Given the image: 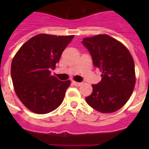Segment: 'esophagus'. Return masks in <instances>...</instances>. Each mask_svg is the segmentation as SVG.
<instances>
[{"label": "esophagus", "mask_w": 149, "mask_h": 149, "mask_svg": "<svg viewBox=\"0 0 149 149\" xmlns=\"http://www.w3.org/2000/svg\"><path fill=\"white\" fill-rule=\"evenodd\" d=\"M72 84H73V85L76 86H81L82 84L83 83H81V82H76V81H72Z\"/></svg>", "instance_id": "esophagus-1"}]
</instances>
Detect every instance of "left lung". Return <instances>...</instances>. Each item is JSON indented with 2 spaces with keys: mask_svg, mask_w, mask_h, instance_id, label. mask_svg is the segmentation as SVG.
<instances>
[{
  "mask_svg": "<svg viewBox=\"0 0 149 149\" xmlns=\"http://www.w3.org/2000/svg\"><path fill=\"white\" fill-rule=\"evenodd\" d=\"M93 65L102 72L101 81L93 84L86 103L101 113H113L129 100L135 84L134 63L125 45L107 35L84 38Z\"/></svg>",
  "mask_w": 149,
  "mask_h": 149,
  "instance_id": "1",
  "label": "left lung"
}]
</instances>
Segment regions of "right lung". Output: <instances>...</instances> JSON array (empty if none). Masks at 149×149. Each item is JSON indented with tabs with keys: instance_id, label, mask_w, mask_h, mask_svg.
Wrapping results in <instances>:
<instances>
[{
	"instance_id": "right-lung-1",
	"label": "right lung",
	"mask_w": 149,
	"mask_h": 149,
	"mask_svg": "<svg viewBox=\"0 0 149 149\" xmlns=\"http://www.w3.org/2000/svg\"><path fill=\"white\" fill-rule=\"evenodd\" d=\"M73 37L39 34L27 41L13 58L10 74L15 93L34 113H49L63 103L70 80H58L51 70Z\"/></svg>"
}]
</instances>
